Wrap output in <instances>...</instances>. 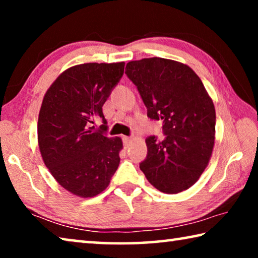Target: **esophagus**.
Listing matches in <instances>:
<instances>
[{"label": "esophagus", "mask_w": 258, "mask_h": 258, "mask_svg": "<svg viewBox=\"0 0 258 258\" xmlns=\"http://www.w3.org/2000/svg\"><path fill=\"white\" fill-rule=\"evenodd\" d=\"M131 141H132V139H131L130 137H123V142H124L125 146H128Z\"/></svg>", "instance_id": "obj_1"}]
</instances>
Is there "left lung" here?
<instances>
[{
    "label": "left lung",
    "instance_id": "1",
    "mask_svg": "<svg viewBox=\"0 0 258 258\" xmlns=\"http://www.w3.org/2000/svg\"><path fill=\"white\" fill-rule=\"evenodd\" d=\"M125 74L137 86L150 119H163L165 139H146L140 169L156 189L178 194L194 185L208 165L215 140V108L203 82L177 61H130Z\"/></svg>",
    "mask_w": 258,
    "mask_h": 258
}]
</instances>
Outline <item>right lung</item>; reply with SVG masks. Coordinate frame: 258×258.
<instances>
[{"label": "right lung", "instance_id": "1", "mask_svg": "<svg viewBox=\"0 0 258 258\" xmlns=\"http://www.w3.org/2000/svg\"><path fill=\"white\" fill-rule=\"evenodd\" d=\"M124 62L67 69L46 91L38 115L43 161L59 184L83 198L108 186L119 165L120 138L107 137L102 106L124 74ZM101 118L103 125L94 126Z\"/></svg>", "mask_w": 258, "mask_h": 258}]
</instances>
